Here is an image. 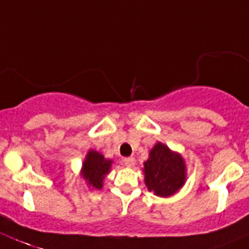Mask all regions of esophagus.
Masks as SVG:
<instances>
[{
	"label": "esophagus",
	"instance_id": "esophagus-1",
	"mask_svg": "<svg viewBox=\"0 0 249 249\" xmlns=\"http://www.w3.org/2000/svg\"><path fill=\"white\" fill-rule=\"evenodd\" d=\"M124 164L126 166H129V168H131V166L135 165V159H134L133 157L125 158V159H124Z\"/></svg>",
	"mask_w": 249,
	"mask_h": 249
}]
</instances>
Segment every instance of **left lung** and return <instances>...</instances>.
Returning a JSON list of instances; mask_svg holds the SVG:
<instances>
[{"label": "left lung", "instance_id": "obj_1", "mask_svg": "<svg viewBox=\"0 0 249 249\" xmlns=\"http://www.w3.org/2000/svg\"><path fill=\"white\" fill-rule=\"evenodd\" d=\"M144 181L149 192L168 198L178 193L187 181V164L180 153L158 142L144 161Z\"/></svg>", "mask_w": 249, "mask_h": 249}]
</instances>
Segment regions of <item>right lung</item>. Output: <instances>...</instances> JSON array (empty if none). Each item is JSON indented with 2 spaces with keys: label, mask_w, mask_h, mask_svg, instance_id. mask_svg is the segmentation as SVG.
<instances>
[{
  "label": "right lung",
  "mask_w": 249,
  "mask_h": 249,
  "mask_svg": "<svg viewBox=\"0 0 249 249\" xmlns=\"http://www.w3.org/2000/svg\"><path fill=\"white\" fill-rule=\"evenodd\" d=\"M114 161L104 157L100 151L90 149L81 165L80 177L92 190L103 189L104 179L111 170Z\"/></svg>",
  "instance_id": "obj_1"
}]
</instances>
